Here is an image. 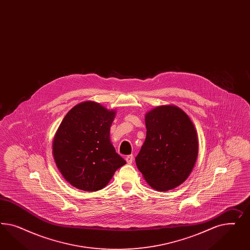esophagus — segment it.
I'll return each instance as SVG.
<instances>
[{
    "label": "esophagus",
    "mask_w": 250,
    "mask_h": 250,
    "mask_svg": "<svg viewBox=\"0 0 250 250\" xmlns=\"http://www.w3.org/2000/svg\"><path fill=\"white\" fill-rule=\"evenodd\" d=\"M125 160H126V162H127L128 164H132L133 161H134V156H133V155L126 156V157H125Z\"/></svg>",
    "instance_id": "34e87169"
}]
</instances>
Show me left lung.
I'll return each mask as SVG.
<instances>
[{"mask_svg": "<svg viewBox=\"0 0 250 250\" xmlns=\"http://www.w3.org/2000/svg\"><path fill=\"white\" fill-rule=\"evenodd\" d=\"M146 136L137 168L151 188L172 189L185 182L198 156L196 130L189 116L175 105L158 106L145 117Z\"/></svg>", "mask_w": 250, "mask_h": 250, "instance_id": "1", "label": "left lung"}]
</instances>
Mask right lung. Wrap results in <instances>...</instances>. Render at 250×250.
Instances as JSON below:
<instances>
[{
  "label": "right lung",
  "mask_w": 250,
  "mask_h": 250,
  "mask_svg": "<svg viewBox=\"0 0 250 250\" xmlns=\"http://www.w3.org/2000/svg\"><path fill=\"white\" fill-rule=\"evenodd\" d=\"M114 116L113 110L88 101L74 106L61 122L54 137V159L64 179L77 189H103L126 163L110 140Z\"/></svg>",
  "instance_id": "1"
}]
</instances>
